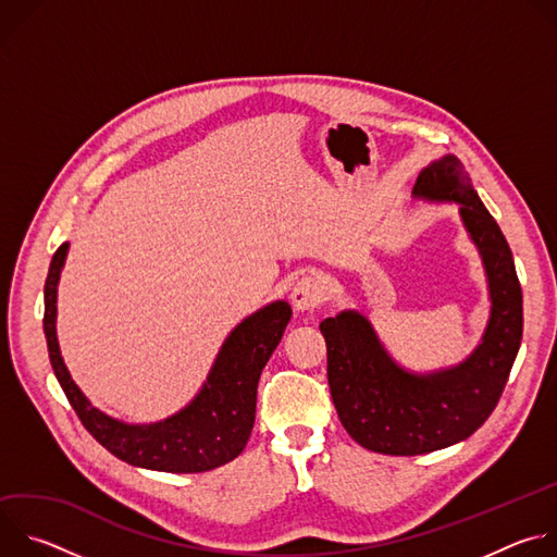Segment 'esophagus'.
<instances>
[{"label":"esophagus","instance_id":"esophagus-1","mask_svg":"<svg viewBox=\"0 0 557 557\" xmlns=\"http://www.w3.org/2000/svg\"><path fill=\"white\" fill-rule=\"evenodd\" d=\"M290 301L297 310H312L326 301V286L320 275H306L295 282L290 290Z\"/></svg>","mask_w":557,"mask_h":557}]
</instances>
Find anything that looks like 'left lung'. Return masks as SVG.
<instances>
[{
  "label": "left lung",
  "instance_id": "8db88e82",
  "mask_svg": "<svg viewBox=\"0 0 557 557\" xmlns=\"http://www.w3.org/2000/svg\"><path fill=\"white\" fill-rule=\"evenodd\" d=\"M412 196L458 202L460 220L483 258L492 310L473 352L434 372L396 363L357 310H342L320 324L342 425L361 447L389 456L430 454L479 430L498 406L522 339V288L511 249L462 163L451 153L434 161L419 174Z\"/></svg>",
  "mask_w": 557,
  "mask_h": 557
}]
</instances>
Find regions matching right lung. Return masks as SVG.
Wrapping results in <instances>:
<instances>
[{
	"label": "right lung",
	"mask_w": 557,
	"mask_h": 557,
	"mask_svg": "<svg viewBox=\"0 0 557 557\" xmlns=\"http://www.w3.org/2000/svg\"><path fill=\"white\" fill-rule=\"evenodd\" d=\"M67 243L52 256L44 286V333L57 381L84 428L116 458L156 471L198 473L240 456L253 423L260 374L290 320L288 301H273L224 339L207 381L181 412L156 423H123L97 410L72 381L57 342V286Z\"/></svg>",
	"instance_id": "obj_1"
}]
</instances>
